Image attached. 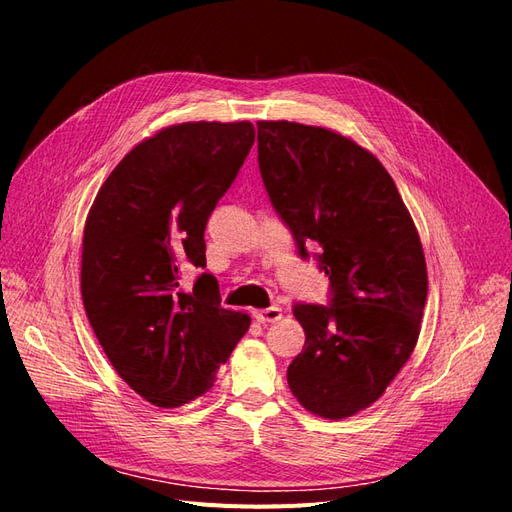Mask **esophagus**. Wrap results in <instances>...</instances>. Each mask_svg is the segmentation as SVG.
I'll return each instance as SVG.
<instances>
[{
	"label": "esophagus",
	"mask_w": 512,
	"mask_h": 512,
	"mask_svg": "<svg viewBox=\"0 0 512 512\" xmlns=\"http://www.w3.org/2000/svg\"><path fill=\"white\" fill-rule=\"evenodd\" d=\"M253 317L259 321V323H274L278 321L280 317H283V310H280L278 306H270V308H261V310H255Z\"/></svg>",
	"instance_id": "1"
}]
</instances>
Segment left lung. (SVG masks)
Returning <instances> with one entry per match:
<instances>
[{"label": "left lung", "mask_w": 512, "mask_h": 512, "mask_svg": "<svg viewBox=\"0 0 512 512\" xmlns=\"http://www.w3.org/2000/svg\"><path fill=\"white\" fill-rule=\"evenodd\" d=\"M263 185L302 259L317 244L329 306L295 304L302 353L287 383L312 415L344 419L385 393L415 349L427 298L417 227L370 151L332 129L257 123Z\"/></svg>", "instance_id": "8db88e82"}]
</instances>
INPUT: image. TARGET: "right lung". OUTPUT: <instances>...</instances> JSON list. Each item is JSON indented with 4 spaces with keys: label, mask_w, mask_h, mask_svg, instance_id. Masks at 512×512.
I'll list each match as a JSON object with an SVG mask.
<instances>
[{
    "label": "right lung",
    "mask_w": 512,
    "mask_h": 512,
    "mask_svg": "<svg viewBox=\"0 0 512 512\" xmlns=\"http://www.w3.org/2000/svg\"><path fill=\"white\" fill-rule=\"evenodd\" d=\"M255 142L249 121L170 125L142 140L97 191L82 236L89 323L123 381L159 408L206 393L251 317L221 306L204 229Z\"/></svg>",
    "instance_id": "obj_1"
}]
</instances>
